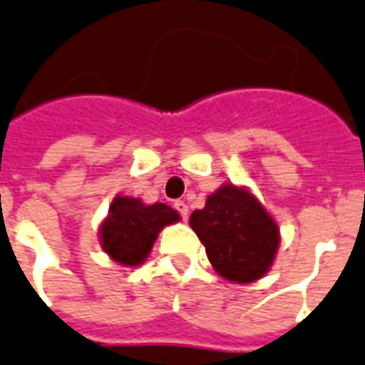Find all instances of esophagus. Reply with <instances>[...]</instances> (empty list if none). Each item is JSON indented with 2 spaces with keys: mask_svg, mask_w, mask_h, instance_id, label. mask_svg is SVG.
<instances>
[{
  "mask_svg": "<svg viewBox=\"0 0 365 365\" xmlns=\"http://www.w3.org/2000/svg\"><path fill=\"white\" fill-rule=\"evenodd\" d=\"M174 209L178 210L180 215H182V218L190 217V207H187V203H185V201H175Z\"/></svg>",
  "mask_w": 365,
  "mask_h": 365,
  "instance_id": "1",
  "label": "esophagus"
}]
</instances>
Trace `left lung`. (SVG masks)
<instances>
[{
    "label": "left lung",
    "mask_w": 365,
    "mask_h": 365,
    "mask_svg": "<svg viewBox=\"0 0 365 365\" xmlns=\"http://www.w3.org/2000/svg\"><path fill=\"white\" fill-rule=\"evenodd\" d=\"M190 226L222 279L247 284L265 277L280 244L279 224L245 187L224 183L191 212Z\"/></svg>",
    "instance_id": "8db88e82"
}]
</instances>
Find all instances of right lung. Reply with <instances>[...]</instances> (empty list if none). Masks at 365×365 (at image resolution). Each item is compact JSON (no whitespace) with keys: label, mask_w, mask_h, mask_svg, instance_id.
<instances>
[{"label":"right lung","mask_w":365,"mask_h":365,"mask_svg":"<svg viewBox=\"0 0 365 365\" xmlns=\"http://www.w3.org/2000/svg\"><path fill=\"white\" fill-rule=\"evenodd\" d=\"M178 220V210L168 205H145L141 199L118 195L100 224V244L115 263L137 267L148 257L158 232Z\"/></svg>","instance_id":"add662e5"}]
</instances>
